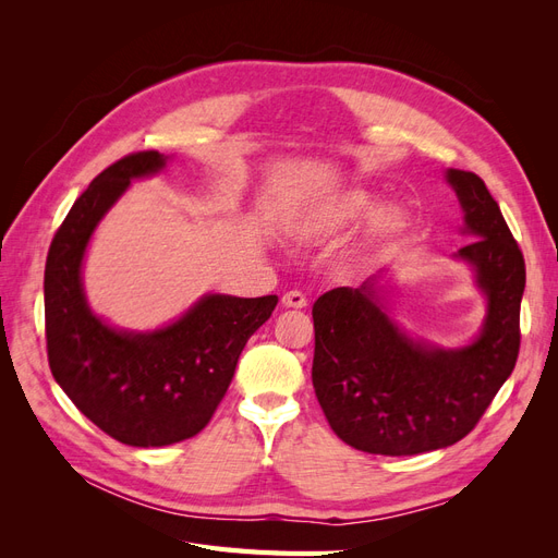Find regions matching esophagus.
<instances>
[{
  "label": "esophagus",
  "instance_id": "1",
  "mask_svg": "<svg viewBox=\"0 0 558 558\" xmlns=\"http://www.w3.org/2000/svg\"><path fill=\"white\" fill-rule=\"evenodd\" d=\"M281 305L291 307V310H302V307H307V295L302 291H289V293H283Z\"/></svg>",
  "mask_w": 558,
  "mask_h": 558
}]
</instances>
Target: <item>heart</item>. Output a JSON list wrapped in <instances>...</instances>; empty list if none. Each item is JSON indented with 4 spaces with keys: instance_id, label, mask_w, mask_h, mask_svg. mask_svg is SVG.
Returning <instances> with one entry per match:
<instances>
[{
    "instance_id": "1",
    "label": "heart",
    "mask_w": 558,
    "mask_h": 558,
    "mask_svg": "<svg viewBox=\"0 0 558 558\" xmlns=\"http://www.w3.org/2000/svg\"><path fill=\"white\" fill-rule=\"evenodd\" d=\"M373 209V199H369L367 193H347L340 199L335 202L330 207V211L326 214V228L337 230V228H344L361 221L363 216H367V211Z\"/></svg>"
}]
</instances>
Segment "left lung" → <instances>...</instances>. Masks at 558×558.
Masks as SVG:
<instances>
[{
	"label": "left lung",
	"instance_id": "8db88e82",
	"mask_svg": "<svg viewBox=\"0 0 558 558\" xmlns=\"http://www.w3.org/2000/svg\"><path fill=\"white\" fill-rule=\"evenodd\" d=\"M475 242L459 256L477 269L488 316L477 342L442 351L408 340L381 312L373 286L332 289L314 307L312 384L335 435L367 453L442 449L480 424L512 375L526 263L498 202L472 172L449 170Z\"/></svg>",
	"mask_w": 558,
	"mask_h": 558
}]
</instances>
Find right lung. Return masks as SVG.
Returning a JSON list of instances; mask_svg holds the SVG:
<instances>
[{
  "mask_svg": "<svg viewBox=\"0 0 558 558\" xmlns=\"http://www.w3.org/2000/svg\"><path fill=\"white\" fill-rule=\"evenodd\" d=\"M158 150H137L99 172L64 216L44 272L48 365L93 424L130 447H165L205 428L248 337L279 298L209 295L170 328L132 335L90 314L81 289L83 251L130 179L158 172Z\"/></svg>",
  "mask_w": 558,
  "mask_h": 558,
  "instance_id": "obj_1",
  "label": "right lung"
}]
</instances>
